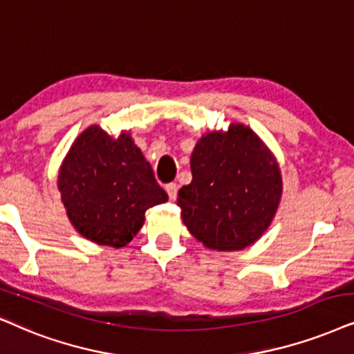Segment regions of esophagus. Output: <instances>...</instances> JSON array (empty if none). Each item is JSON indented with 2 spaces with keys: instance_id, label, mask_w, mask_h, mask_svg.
<instances>
[{
  "instance_id": "esophagus-1",
  "label": "esophagus",
  "mask_w": 354,
  "mask_h": 354,
  "mask_svg": "<svg viewBox=\"0 0 354 354\" xmlns=\"http://www.w3.org/2000/svg\"><path fill=\"white\" fill-rule=\"evenodd\" d=\"M177 190H178V185L176 182H171V183H167V185H166V192H167L169 198H171V200L177 198Z\"/></svg>"
}]
</instances>
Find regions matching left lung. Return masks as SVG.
Wrapping results in <instances>:
<instances>
[{
    "label": "left lung",
    "instance_id": "left-lung-1",
    "mask_svg": "<svg viewBox=\"0 0 354 354\" xmlns=\"http://www.w3.org/2000/svg\"><path fill=\"white\" fill-rule=\"evenodd\" d=\"M192 182L178 190L182 219L205 247L241 250L267 231L281 198L279 167L249 127L232 123L196 143Z\"/></svg>",
    "mask_w": 354,
    "mask_h": 354
}]
</instances>
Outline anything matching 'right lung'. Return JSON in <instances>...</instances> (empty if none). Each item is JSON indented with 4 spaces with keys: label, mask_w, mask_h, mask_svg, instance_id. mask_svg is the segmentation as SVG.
<instances>
[{
    "label": "right lung",
    "mask_w": 354,
    "mask_h": 354,
    "mask_svg": "<svg viewBox=\"0 0 354 354\" xmlns=\"http://www.w3.org/2000/svg\"><path fill=\"white\" fill-rule=\"evenodd\" d=\"M58 188L76 231L112 247L127 245L143 226L146 209L167 201L130 135L113 140L95 125L71 146Z\"/></svg>",
    "instance_id": "add662e5"
}]
</instances>
